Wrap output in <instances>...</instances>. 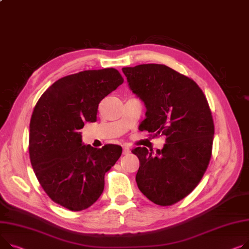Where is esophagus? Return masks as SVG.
<instances>
[{"instance_id": "esophagus-1", "label": "esophagus", "mask_w": 249, "mask_h": 249, "mask_svg": "<svg viewBox=\"0 0 249 249\" xmlns=\"http://www.w3.org/2000/svg\"><path fill=\"white\" fill-rule=\"evenodd\" d=\"M130 153V147L128 145H123V154L127 155Z\"/></svg>"}]
</instances>
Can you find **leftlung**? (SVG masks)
<instances>
[{
    "label": "left lung",
    "mask_w": 249,
    "mask_h": 249,
    "mask_svg": "<svg viewBox=\"0 0 249 249\" xmlns=\"http://www.w3.org/2000/svg\"><path fill=\"white\" fill-rule=\"evenodd\" d=\"M122 71L146 107L141 130L166 136L155 155L146 147L132 150L140 162L137 186L155 204L172 205L197 186L207 169L214 135L207 100L193 80L165 65L143 64Z\"/></svg>",
    "instance_id": "left-lung-1"
}]
</instances>
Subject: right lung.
Masks as SVG:
<instances>
[{
  "label": "right lung",
  "instance_id": "right-lung-1",
  "mask_svg": "<svg viewBox=\"0 0 249 249\" xmlns=\"http://www.w3.org/2000/svg\"><path fill=\"white\" fill-rule=\"evenodd\" d=\"M123 82L113 68L66 76L44 92L32 114L33 170L48 196L71 211L97 201L104 190L105 173L121 156L118 145L101 149L85 145L80 129L96 122L99 103Z\"/></svg>",
  "mask_w": 249,
  "mask_h": 249
}]
</instances>
